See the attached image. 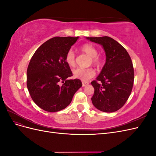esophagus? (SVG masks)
<instances>
[{"label": "esophagus", "instance_id": "1", "mask_svg": "<svg viewBox=\"0 0 156 156\" xmlns=\"http://www.w3.org/2000/svg\"><path fill=\"white\" fill-rule=\"evenodd\" d=\"M82 84H83V87H86L87 85H88V84H89V83L85 82V81H83V82H82Z\"/></svg>", "mask_w": 156, "mask_h": 156}]
</instances>
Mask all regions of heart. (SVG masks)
<instances>
[{
  "label": "heart",
  "mask_w": 156,
  "mask_h": 156,
  "mask_svg": "<svg viewBox=\"0 0 156 156\" xmlns=\"http://www.w3.org/2000/svg\"><path fill=\"white\" fill-rule=\"evenodd\" d=\"M81 49L84 53L91 58L92 64L96 67H100L102 64V58L98 55V51L96 47L92 44H84ZM66 62L69 66L73 67L75 65V55L72 49H69L66 55ZM73 77L81 80L83 81H88L90 79L92 78L95 75V72L92 68H77L73 70Z\"/></svg>",
  "instance_id": "heart-1"
}]
</instances>
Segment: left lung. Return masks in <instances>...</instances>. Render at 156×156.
<instances>
[{
	"label": "left lung",
	"mask_w": 156,
	"mask_h": 156,
	"mask_svg": "<svg viewBox=\"0 0 156 156\" xmlns=\"http://www.w3.org/2000/svg\"><path fill=\"white\" fill-rule=\"evenodd\" d=\"M86 38L102 45L106 55L101 72L91 83L94 88L92 102L101 111L115 112L125 104L133 88L134 69L130 56L123 46L110 37Z\"/></svg>",
	"instance_id": "obj_1"
}]
</instances>
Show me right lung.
<instances>
[{"label":"right lung","mask_w":156,"mask_h":156,"mask_svg":"<svg viewBox=\"0 0 156 156\" xmlns=\"http://www.w3.org/2000/svg\"><path fill=\"white\" fill-rule=\"evenodd\" d=\"M79 37H54L37 49L27 68V85L32 100L42 109L57 112L67 107L82 87L72 76L66 55Z\"/></svg>","instance_id":"right-lung-1"}]
</instances>
